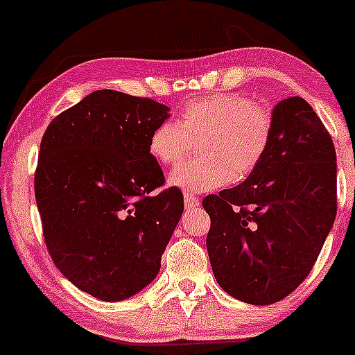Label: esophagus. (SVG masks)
Wrapping results in <instances>:
<instances>
[{
    "mask_svg": "<svg viewBox=\"0 0 355 355\" xmlns=\"http://www.w3.org/2000/svg\"><path fill=\"white\" fill-rule=\"evenodd\" d=\"M184 205H186L189 210H192V208L198 207V198L196 196H191V193H186V196H184Z\"/></svg>",
    "mask_w": 355,
    "mask_h": 355,
    "instance_id": "34e87169",
    "label": "esophagus"
}]
</instances>
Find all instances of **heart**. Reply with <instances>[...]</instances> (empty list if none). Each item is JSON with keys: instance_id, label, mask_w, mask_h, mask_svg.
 Here are the masks:
<instances>
[{"instance_id": "1", "label": "heart", "mask_w": 355, "mask_h": 355, "mask_svg": "<svg viewBox=\"0 0 355 355\" xmlns=\"http://www.w3.org/2000/svg\"><path fill=\"white\" fill-rule=\"evenodd\" d=\"M273 137V118L249 96L216 94L189 101L176 121H163L150 134L148 150L158 163L179 164L169 184L186 192H210L231 179H244L263 162Z\"/></svg>"}]
</instances>
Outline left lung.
Returning <instances> with one entry per match:
<instances>
[{
	"mask_svg": "<svg viewBox=\"0 0 355 355\" xmlns=\"http://www.w3.org/2000/svg\"><path fill=\"white\" fill-rule=\"evenodd\" d=\"M271 118L263 162L244 182L203 198L213 275L252 305L278 302L307 278L336 218L331 135L300 96L278 101Z\"/></svg>",
	"mask_w": 355,
	"mask_h": 355,
	"instance_id": "left-lung-1",
	"label": "left lung"
}]
</instances>
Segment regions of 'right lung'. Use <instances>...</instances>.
<instances>
[{
	"mask_svg": "<svg viewBox=\"0 0 355 355\" xmlns=\"http://www.w3.org/2000/svg\"><path fill=\"white\" fill-rule=\"evenodd\" d=\"M150 98L96 90L62 111L43 134L35 198L58 270L105 302L132 297L157 278L184 211L178 187L148 150L169 118Z\"/></svg>",
	"mask_w": 355,
	"mask_h": 355,
	"instance_id": "1",
	"label": "right lung"
}]
</instances>
